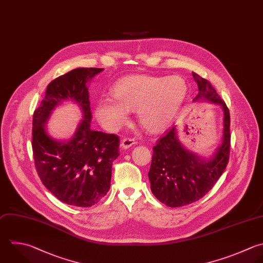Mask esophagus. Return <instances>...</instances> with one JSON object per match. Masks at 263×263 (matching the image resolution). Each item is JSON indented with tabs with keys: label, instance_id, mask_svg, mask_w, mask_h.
Segmentation results:
<instances>
[{
	"label": "esophagus",
	"instance_id": "esophagus-1",
	"mask_svg": "<svg viewBox=\"0 0 263 263\" xmlns=\"http://www.w3.org/2000/svg\"><path fill=\"white\" fill-rule=\"evenodd\" d=\"M136 144V141H135V139H123L122 141H121V144H120V146H121V148H123V149H128L129 147H132L133 145H135Z\"/></svg>",
	"mask_w": 263,
	"mask_h": 263
}]
</instances>
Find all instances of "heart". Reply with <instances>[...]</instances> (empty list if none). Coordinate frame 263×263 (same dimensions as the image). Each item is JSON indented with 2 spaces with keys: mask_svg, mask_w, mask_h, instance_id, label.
<instances>
[{
  "mask_svg": "<svg viewBox=\"0 0 263 263\" xmlns=\"http://www.w3.org/2000/svg\"><path fill=\"white\" fill-rule=\"evenodd\" d=\"M111 95L114 99H102L95 107L96 117L105 128L119 129L127 122L128 111H137L140 124L151 134H159L177 119L188 85L179 76L130 75L119 79Z\"/></svg>",
  "mask_w": 263,
  "mask_h": 263,
  "instance_id": "b5f03b06",
  "label": "heart"
}]
</instances>
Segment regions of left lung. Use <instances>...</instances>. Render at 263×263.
<instances>
[{"label":"left lung","mask_w":263,"mask_h":263,"mask_svg":"<svg viewBox=\"0 0 263 263\" xmlns=\"http://www.w3.org/2000/svg\"><path fill=\"white\" fill-rule=\"evenodd\" d=\"M192 76L198 87L193 102L206 101L222 109V138L208 156L187 149L179 140L177 125L158 140L148 177L154 196L171 208L192 203L205 195L224 172L229 157V110L208 80L195 73Z\"/></svg>","instance_id":"left-lung-1"}]
</instances>
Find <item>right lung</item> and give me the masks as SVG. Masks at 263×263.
I'll return each instance as SVG.
<instances>
[{"instance_id": "add662e5", "label": "right lung", "mask_w": 263, "mask_h": 263, "mask_svg": "<svg viewBox=\"0 0 263 263\" xmlns=\"http://www.w3.org/2000/svg\"><path fill=\"white\" fill-rule=\"evenodd\" d=\"M104 69L78 68L51 81L33 116V153L43 185L61 201L87 208L99 202L111 186L112 163L119 156V138L92 130L88 85ZM65 101L82 111V120L68 139L50 136L47 123Z\"/></svg>"}]
</instances>
